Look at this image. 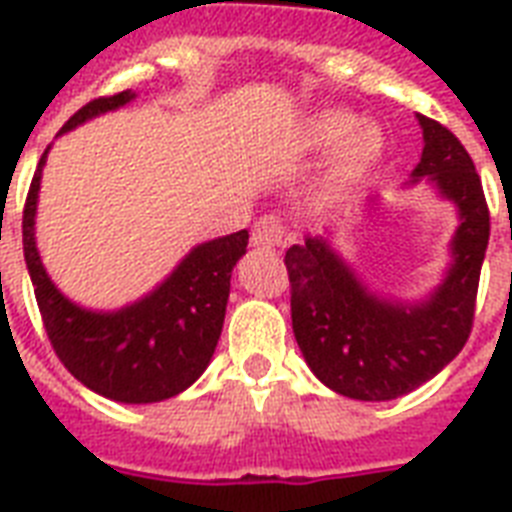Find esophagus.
Listing matches in <instances>:
<instances>
[{"label":"esophagus","instance_id":"1","mask_svg":"<svg viewBox=\"0 0 512 512\" xmlns=\"http://www.w3.org/2000/svg\"><path fill=\"white\" fill-rule=\"evenodd\" d=\"M287 228L276 215H263L257 217L252 225V247L257 249H276L284 244Z\"/></svg>","mask_w":512,"mask_h":512}]
</instances>
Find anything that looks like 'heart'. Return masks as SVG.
I'll return each mask as SVG.
<instances>
[{
  "instance_id": "heart-1",
  "label": "heart",
  "mask_w": 512,
  "mask_h": 512,
  "mask_svg": "<svg viewBox=\"0 0 512 512\" xmlns=\"http://www.w3.org/2000/svg\"><path fill=\"white\" fill-rule=\"evenodd\" d=\"M305 138L313 148H337L332 159V185L350 188L361 183L388 154V140L377 124H358V116L345 108H324L305 124Z\"/></svg>"
}]
</instances>
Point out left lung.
Listing matches in <instances>:
<instances>
[{"label":"left lung","mask_w":512,"mask_h":512,"mask_svg":"<svg viewBox=\"0 0 512 512\" xmlns=\"http://www.w3.org/2000/svg\"><path fill=\"white\" fill-rule=\"evenodd\" d=\"M422 177L457 207L452 263L422 300H390L366 287L329 236H305L284 255L292 284V329L305 364L327 388L358 401H390L436 377L468 342L481 265L489 244V207L473 159L444 124L417 114Z\"/></svg>","instance_id":"1"}]
</instances>
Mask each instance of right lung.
Returning <instances> with one entry per match:
<instances>
[{
  "label": "right lung",
  "mask_w": 512,
  "mask_h": 512,
  "mask_svg": "<svg viewBox=\"0 0 512 512\" xmlns=\"http://www.w3.org/2000/svg\"><path fill=\"white\" fill-rule=\"evenodd\" d=\"M130 100H135L132 90L90 100L63 124L60 135ZM47 151L23 209V255L52 348L76 380L111 401L156 404L183 393L212 361L223 332L233 265L247 252L249 233L236 231L196 244L154 292L119 311L82 308L52 284L36 249V201Z\"/></svg>",
  "instance_id": "obj_1"
}]
</instances>
